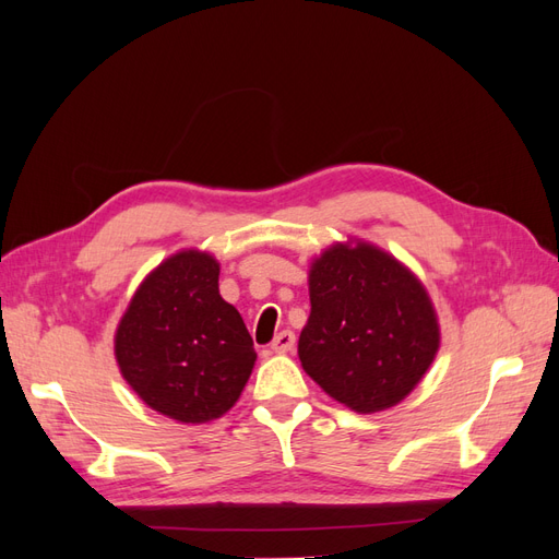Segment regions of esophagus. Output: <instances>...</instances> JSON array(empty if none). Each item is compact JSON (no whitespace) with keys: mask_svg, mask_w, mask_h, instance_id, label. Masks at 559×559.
<instances>
[{"mask_svg":"<svg viewBox=\"0 0 559 559\" xmlns=\"http://www.w3.org/2000/svg\"><path fill=\"white\" fill-rule=\"evenodd\" d=\"M294 345H296V335L292 331H282L273 341V345H270V349H273L275 354H286L294 349Z\"/></svg>","mask_w":559,"mask_h":559,"instance_id":"obj_1","label":"esophagus"}]
</instances>
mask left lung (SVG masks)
<instances>
[{
  "label": "left lung",
  "instance_id": "left-lung-1",
  "mask_svg": "<svg viewBox=\"0 0 559 559\" xmlns=\"http://www.w3.org/2000/svg\"><path fill=\"white\" fill-rule=\"evenodd\" d=\"M302 370L354 413H380L408 396L441 345L421 282L392 253L335 242L310 265Z\"/></svg>",
  "mask_w": 559,
  "mask_h": 559
}]
</instances>
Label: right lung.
Listing matches in <instances>:
<instances>
[{"instance_id": "1", "label": "right lung", "mask_w": 559, "mask_h": 559, "mask_svg": "<svg viewBox=\"0 0 559 559\" xmlns=\"http://www.w3.org/2000/svg\"><path fill=\"white\" fill-rule=\"evenodd\" d=\"M114 354L132 392L183 425L228 413L257 361L240 312L218 294V261L198 249L144 277L118 321Z\"/></svg>"}]
</instances>
